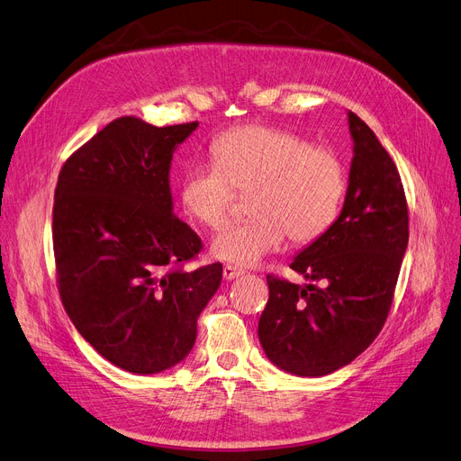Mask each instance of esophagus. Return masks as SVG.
<instances>
[{"mask_svg": "<svg viewBox=\"0 0 461 461\" xmlns=\"http://www.w3.org/2000/svg\"><path fill=\"white\" fill-rule=\"evenodd\" d=\"M243 273H245L243 269L233 267V266H226V267H224V278H226V280H233V278H237V276H241Z\"/></svg>", "mask_w": 461, "mask_h": 461, "instance_id": "34e87169", "label": "esophagus"}]
</instances>
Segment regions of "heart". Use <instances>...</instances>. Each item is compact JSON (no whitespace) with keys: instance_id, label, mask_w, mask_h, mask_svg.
I'll list each match as a JSON object with an SVG mask.
<instances>
[{"instance_id":"1","label":"heart","mask_w":461,"mask_h":461,"mask_svg":"<svg viewBox=\"0 0 461 461\" xmlns=\"http://www.w3.org/2000/svg\"><path fill=\"white\" fill-rule=\"evenodd\" d=\"M216 164L186 173L181 199L188 216L205 228H222L237 192H256L252 220L231 224L211 243L222 262L252 267L285 245L322 237L341 211L347 176L341 158L303 137L271 126H243L212 145Z\"/></svg>"}]
</instances>
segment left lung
<instances>
[{"mask_svg":"<svg viewBox=\"0 0 461 461\" xmlns=\"http://www.w3.org/2000/svg\"><path fill=\"white\" fill-rule=\"evenodd\" d=\"M352 164L341 214L290 267L322 286L267 275L258 337L269 362L297 376L348 366L383 330L409 243L402 176L373 130L348 111Z\"/></svg>","mask_w":461,"mask_h":461,"instance_id":"8db88e82","label":"left lung"}]
</instances>
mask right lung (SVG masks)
<instances>
[{
  "instance_id": "add662e5",
  "label": "right lung",
  "mask_w": 461,
  "mask_h": 461,
  "mask_svg": "<svg viewBox=\"0 0 461 461\" xmlns=\"http://www.w3.org/2000/svg\"><path fill=\"white\" fill-rule=\"evenodd\" d=\"M197 122L158 128L113 120L58 176L52 241L58 290L71 322L120 369L166 371L190 354L197 316L222 264L185 271L202 239L173 214L171 159Z\"/></svg>"
}]
</instances>
